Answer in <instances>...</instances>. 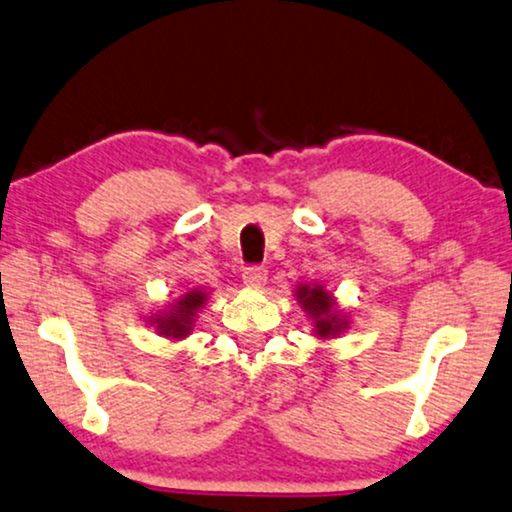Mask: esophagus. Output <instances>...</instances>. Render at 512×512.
<instances>
[{
  "label": "esophagus",
  "instance_id": "obj_1",
  "mask_svg": "<svg viewBox=\"0 0 512 512\" xmlns=\"http://www.w3.org/2000/svg\"><path fill=\"white\" fill-rule=\"evenodd\" d=\"M243 285L253 287V290H259V287L266 285V271L259 269V266H248L243 271Z\"/></svg>",
  "mask_w": 512,
  "mask_h": 512
}]
</instances>
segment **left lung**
I'll return each instance as SVG.
<instances>
[{
  "label": "left lung",
  "mask_w": 512,
  "mask_h": 512,
  "mask_svg": "<svg viewBox=\"0 0 512 512\" xmlns=\"http://www.w3.org/2000/svg\"><path fill=\"white\" fill-rule=\"evenodd\" d=\"M294 297L313 322V336L320 341H331L350 329V315L338 306L334 292L320 283H299Z\"/></svg>",
  "instance_id": "8db88e82"
}]
</instances>
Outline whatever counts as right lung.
Returning a JSON list of instances; mask_svg holds the SVG:
<instances>
[{
    "instance_id": "1",
    "label": "right lung",
    "mask_w": 512,
    "mask_h": 512,
    "mask_svg": "<svg viewBox=\"0 0 512 512\" xmlns=\"http://www.w3.org/2000/svg\"><path fill=\"white\" fill-rule=\"evenodd\" d=\"M208 299V292L204 287H187L183 294L171 299L162 311L153 313L148 318V325L155 327V331L169 341H183L185 336L192 334L194 320L201 308H204Z\"/></svg>"
}]
</instances>
